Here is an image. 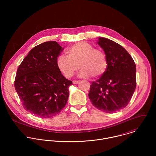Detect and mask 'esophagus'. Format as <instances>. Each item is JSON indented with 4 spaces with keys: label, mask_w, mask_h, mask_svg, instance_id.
<instances>
[{
    "label": "esophagus",
    "mask_w": 156,
    "mask_h": 156,
    "mask_svg": "<svg viewBox=\"0 0 156 156\" xmlns=\"http://www.w3.org/2000/svg\"><path fill=\"white\" fill-rule=\"evenodd\" d=\"M80 82V81H79V80H78V81H76V80L73 81V83L75 84H78Z\"/></svg>",
    "instance_id": "esophagus-1"
}]
</instances>
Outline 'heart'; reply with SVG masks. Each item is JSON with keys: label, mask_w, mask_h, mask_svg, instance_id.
<instances>
[{"label": "heart", "mask_w": 156, "mask_h": 156, "mask_svg": "<svg viewBox=\"0 0 156 156\" xmlns=\"http://www.w3.org/2000/svg\"><path fill=\"white\" fill-rule=\"evenodd\" d=\"M66 56L60 55L57 60L58 69L66 78H71L81 69V77H98L102 75L107 67L105 53L95 49L91 44L81 41L73 44L66 51Z\"/></svg>", "instance_id": "1"}]
</instances>
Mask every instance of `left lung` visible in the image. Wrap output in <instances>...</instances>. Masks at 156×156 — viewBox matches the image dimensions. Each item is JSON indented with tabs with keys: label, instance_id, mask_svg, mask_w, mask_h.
I'll return each instance as SVG.
<instances>
[{
	"label": "left lung",
	"instance_id": "8db88e82",
	"mask_svg": "<svg viewBox=\"0 0 156 156\" xmlns=\"http://www.w3.org/2000/svg\"><path fill=\"white\" fill-rule=\"evenodd\" d=\"M98 44L106 55L107 67L99 79L92 82L88 96L98 109L113 113L125 108L135 92L136 65L118 43L101 37Z\"/></svg>",
	"mask_w": 156,
	"mask_h": 156
}]
</instances>
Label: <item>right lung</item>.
Here are the masks:
<instances>
[{"mask_svg":"<svg viewBox=\"0 0 156 156\" xmlns=\"http://www.w3.org/2000/svg\"><path fill=\"white\" fill-rule=\"evenodd\" d=\"M63 48L56 41L33 48L19 65L15 87L24 108L36 116L51 118L61 112L69 96L72 81L58 69Z\"/></svg>","mask_w":156,"mask_h":156,"instance_id":"obj_1","label":"right lung"}]
</instances>
